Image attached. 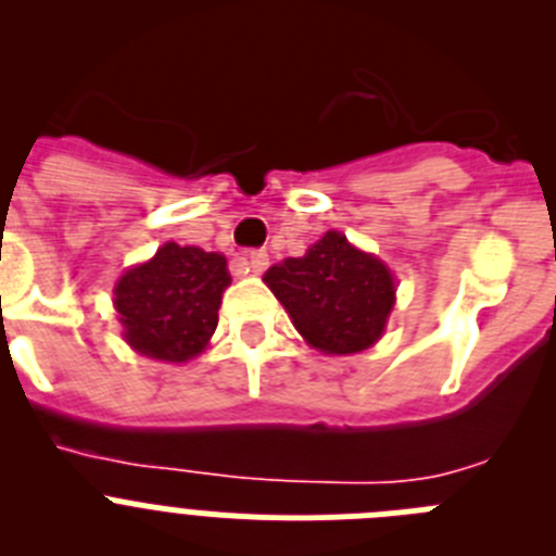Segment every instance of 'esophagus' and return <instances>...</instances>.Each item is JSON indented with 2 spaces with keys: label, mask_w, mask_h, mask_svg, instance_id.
I'll use <instances>...</instances> for the list:
<instances>
[{
  "label": "esophagus",
  "mask_w": 556,
  "mask_h": 556,
  "mask_svg": "<svg viewBox=\"0 0 556 556\" xmlns=\"http://www.w3.org/2000/svg\"><path fill=\"white\" fill-rule=\"evenodd\" d=\"M267 264H269V255H267V250H250L248 253V269L250 273H264V269H267Z\"/></svg>",
  "instance_id": "1"
}]
</instances>
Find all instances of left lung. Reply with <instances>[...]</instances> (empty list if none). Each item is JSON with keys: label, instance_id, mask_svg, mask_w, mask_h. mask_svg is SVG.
Segmentation results:
<instances>
[{"label": "left lung", "instance_id": "1", "mask_svg": "<svg viewBox=\"0 0 556 556\" xmlns=\"http://www.w3.org/2000/svg\"><path fill=\"white\" fill-rule=\"evenodd\" d=\"M308 345L351 356L376 345L395 306V278L372 253L328 230L301 258H287L264 275Z\"/></svg>", "mask_w": 556, "mask_h": 556}]
</instances>
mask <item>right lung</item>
<instances>
[{
    "label": "right lung",
    "instance_id": "obj_1",
    "mask_svg": "<svg viewBox=\"0 0 556 556\" xmlns=\"http://www.w3.org/2000/svg\"><path fill=\"white\" fill-rule=\"evenodd\" d=\"M228 287L225 255L166 242L113 289L125 342L159 362H189L208 345Z\"/></svg>",
    "mask_w": 556,
    "mask_h": 556
}]
</instances>
